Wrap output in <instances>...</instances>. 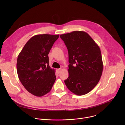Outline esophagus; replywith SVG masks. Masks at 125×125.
<instances>
[{
  "mask_svg": "<svg viewBox=\"0 0 125 125\" xmlns=\"http://www.w3.org/2000/svg\"><path fill=\"white\" fill-rule=\"evenodd\" d=\"M61 71V68H60V69H58L57 70V72L58 73H59Z\"/></svg>",
  "mask_w": 125,
  "mask_h": 125,
  "instance_id": "obj_1",
  "label": "esophagus"
}]
</instances>
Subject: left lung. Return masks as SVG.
<instances>
[{"instance_id": "8db88e82", "label": "left lung", "mask_w": 125, "mask_h": 125, "mask_svg": "<svg viewBox=\"0 0 125 125\" xmlns=\"http://www.w3.org/2000/svg\"><path fill=\"white\" fill-rule=\"evenodd\" d=\"M67 47L69 77L64 81L69 90L78 95L90 92L97 85L103 71L99 46L87 33L74 31L60 35Z\"/></svg>"}]
</instances>
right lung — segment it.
I'll use <instances>...</instances> for the list:
<instances>
[{"instance_id":"add662e5","label":"right lung","mask_w":125,"mask_h":125,"mask_svg":"<svg viewBox=\"0 0 125 125\" xmlns=\"http://www.w3.org/2000/svg\"><path fill=\"white\" fill-rule=\"evenodd\" d=\"M59 34H38L26 43L18 56L17 71L26 90L41 97L48 93L56 80L55 70L49 66L48 54Z\"/></svg>"}]
</instances>
